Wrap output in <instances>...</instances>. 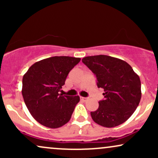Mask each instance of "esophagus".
<instances>
[{"instance_id": "obj_1", "label": "esophagus", "mask_w": 158, "mask_h": 158, "mask_svg": "<svg viewBox=\"0 0 158 158\" xmlns=\"http://www.w3.org/2000/svg\"><path fill=\"white\" fill-rule=\"evenodd\" d=\"M80 99L81 101H83V102H86L87 100H88V98L86 97H80Z\"/></svg>"}]
</instances>
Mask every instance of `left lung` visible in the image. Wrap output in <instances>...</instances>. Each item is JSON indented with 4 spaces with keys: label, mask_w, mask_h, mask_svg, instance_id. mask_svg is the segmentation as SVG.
I'll return each mask as SVG.
<instances>
[{
    "label": "left lung",
    "mask_w": 158,
    "mask_h": 158,
    "mask_svg": "<svg viewBox=\"0 0 158 158\" xmlns=\"http://www.w3.org/2000/svg\"><path fill=\"white\" fill-rule=\"evenodd\" d=\"M81 61L96 75L98 88L104 89L105 99L99 101L97 110L90 112L93 120L106 128L126 122L140 101L139 76L126 61L109 56H87Z\"/></svg>",
    "instance_id": "obj_1"
}]
</instances>
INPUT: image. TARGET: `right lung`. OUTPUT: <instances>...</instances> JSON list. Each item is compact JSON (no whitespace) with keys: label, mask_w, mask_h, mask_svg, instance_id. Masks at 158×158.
<instances>
[{"label":"right lung","mask_w":158,"mask_h":158,"mask_svg":"<svg viewBox=\"0 0 158 158\" xmlns=\"http://www.w3.org/2000/svg\"><path fill=\"white\" fill-rule=\"evenodd\" d=\"M81 60L70 56H53L37 61L22 80V95L27 109L42 126L57 128L69 122L79 96L59 94L69 72Z\"/></svg>","instance_id":"right-lung-1"}]
</instances>
